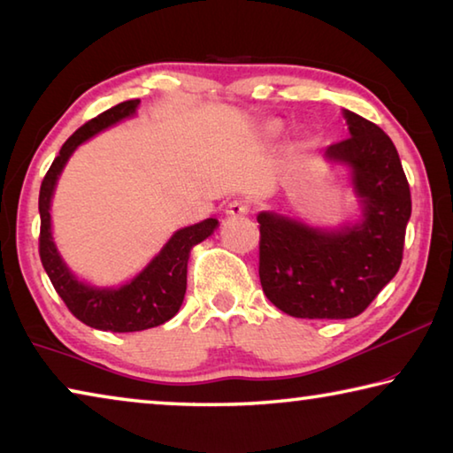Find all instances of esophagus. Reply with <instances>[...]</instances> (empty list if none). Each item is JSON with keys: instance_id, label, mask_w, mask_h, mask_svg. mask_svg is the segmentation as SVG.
Listing matches in <instances>:
<instances>
[{"instance_id": "1", "label": "esophagus", "mask_w": 453, "mask_h": 453, "mask_svg": "<svg viewBox=\"0 0 453 453\" xmlns=\"http://www.w3.org/2000/svg\"><path fill=\"white\" fill-rule=\"evenodd\" d=\"M248 213H250V203L248 202H242V199H234V202H229L227 216L240 218V216H248Z\"/></svg>"}]
</instances>
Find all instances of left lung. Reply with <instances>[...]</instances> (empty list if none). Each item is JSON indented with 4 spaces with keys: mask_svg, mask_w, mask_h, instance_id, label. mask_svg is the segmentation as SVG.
Returning a JSON list of instances; mask_svg holds the SVG:
<instances>
[{
    "mask_svg": "<svg viewBox=\"0 0 453 453\" xmlns=\"http://www.w3.org/2000/svg\"><path fill=\"white\" fill-rule=\"evenodd\" d=\"M346 113L349 137L326 150L346 162L364 202V221L321 232L259 213V281L275 308L294 318L348 319L370 305L402 265L411 194L397 150L370 119Z\"/></svg>",
    "mask_w": 453,
    "mask_h": 453,
    "instance_id": "left-lung-1",
    "label": "left lung"
}]
</instances>
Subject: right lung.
<instances>
[{"instance_id":"add662e5","label":"right lung","mask_w":453,"mask_h":453,"mask_svg":"<svg viewBox=\"0 0 453 453\" xmlns=\"http://www.w3.org/2000/svg\"><path fill=\"white\" fill-rule=\"evenodd\" d=\"M137 104L140 99H127L83 124L61 145L59 156L53 159L40 189V257L43 270L50 275L53 288L67 305V310L86 326L104 329V332H142V329L162 326L167 319H172L186 296L188 259L191 250L202 243L205 237H210L218 227V219L210 218L175 232L156 259L135 280L119 289L89 288L75 280L65 264L61 262L56 245L51 242L50 224V203L58 175L81 142L102 132L107 126L132 116Z\"/></svg>"}]
</instances>
